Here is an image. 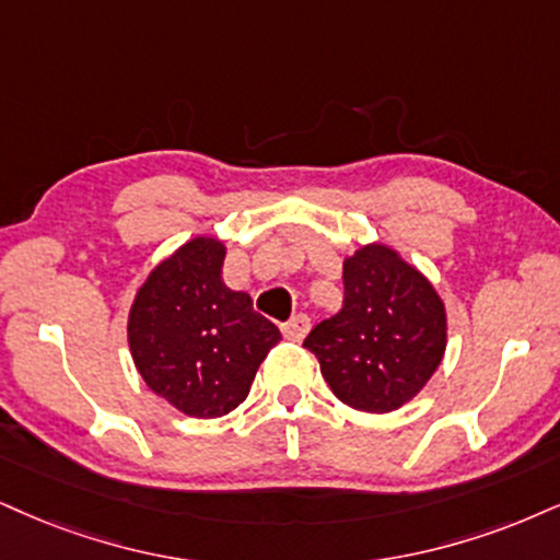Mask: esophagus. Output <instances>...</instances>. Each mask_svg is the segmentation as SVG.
<instances>
[{"instance_id": "1", "label": "esophagus", "mask_w": 560, "mask_h": 560, "mask_svg": "<svg viewBox=\"0 0 560 560\" xmlns=\"http://www.w3.org/2000/svg\"><path fill=\"white\" fill-rule=\"evenodd\" d=\"M308 329H312V319L306 314H293L291 319L282 324V335L291 342H301L308 335Z\"/></svg>"}]
</instances>
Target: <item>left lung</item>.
<instances>
[{
    "instance_id": "1",
    "label": "left lung",
    "mask_w": 560,
    "mask_h": 560,
    "mask_svg": "<svg viewBox=\"0 0 560 560\" xmlns=\"http://www.w3.org/2000/svg\"><path fill=\"white\" fill-rule=\"evenodd\" d=\"M342 285V308L316 324L303 348L345 405L397 410L444 358V301L420 269L384 244H365L345 257Z\"/></svg>"
}]
</instances>
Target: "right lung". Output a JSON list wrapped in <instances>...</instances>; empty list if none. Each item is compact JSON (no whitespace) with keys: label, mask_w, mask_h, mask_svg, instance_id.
<instances>
[{"label":"right lung","mask_w":560,"mask_h":560,"mask_svg":"<svg viewBox=\"0 0 560 560\" xmlns=\"http://www.w3.org/2000/svg\"><path fill=\"white\" fill-rule=\"evenodd\" d=\"M225 244L197 236L155 265L129 308L127 340L144 384L189 418L244 402L280 329L223 282Z\"/></svg>","instance_id":"add662e5"}]
</instances>
